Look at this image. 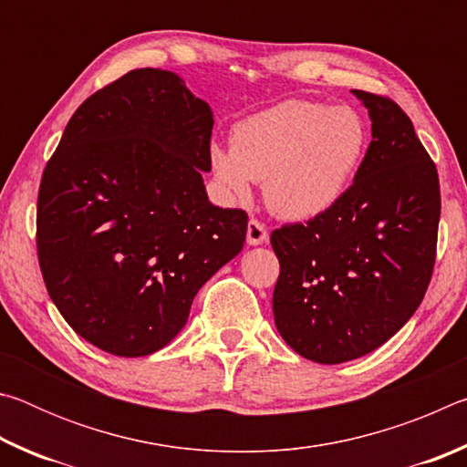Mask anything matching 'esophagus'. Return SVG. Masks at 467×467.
Returning <instances> with one entry per match:
<instances>
[{"label":"esophagus","mask_w":467,"mask_h":467,"mask_svg":"<svg viewBox=\"0 0 467 467\" xmlns=\"http://www.w3.org/2000/svg\"><path fill=\"white\" fill-rule=\"evenodd\" d=\"M267 241V228L264 223H259V220L251 218L249 224H247V243L249 244H262Z\"/></svg>","instance_id":"esophagus-1"}]
</instances>
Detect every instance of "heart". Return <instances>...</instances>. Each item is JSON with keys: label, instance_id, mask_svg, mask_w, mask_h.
Segmentation results:
<instances>
[{"label": "heart", "instance_id": "heart-1", "mask_svg": "<svg viewBox=\"0 0 467 467\" xmlns=\"http://www.w3.org/2000/svg\"><path fill=\"white\" fill-rule=\"evenodd\" d=\"M367 146L368 128L354 109L284 100L236 123L231 148H212L210 162L228 195L247 197L251 181H264L274 214L311 220L342 200Z\"/></svg>", "mask_w": 467, "mask_h": 467}]
</instances>
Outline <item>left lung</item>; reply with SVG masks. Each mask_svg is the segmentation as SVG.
Instances as JSON below:
<instances>
[{"mask_svg": "<svg viewBox=\"0 0 467 467\" xmlns=\"http://www.w3.org/2000/svg\"><path fill=\"white\" fill-rule=\"evenodd\" d=\"M352 94L373 121L354 183L327 212L270 239L280 262L275 327L321 365L365 357L398 334L420 306L437 255V167L391 99Z\"/></svg>", "mask_w": 467, "mask_h": 467, "instance_id": "obj_1", "label": "left lung"}]
</instances>
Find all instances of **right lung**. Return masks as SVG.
<instances>
[{
    "instance_id": "add662e5",
    "label": "right lung",
    "mask_w": 467,
    "mask_h": 467,
    "mask_svg": "<svg viewBox=\"0 0 467 467\" xmlns=\"http://www.w3.org/2000/svg\"><path fill=\"white\" fill-rule=\"evenodd\" d=\"M212 128L177 74L131 69L78 107L47 162L38 265L63 319L100 350H161L243 249L247 214L212 205L203 187Z\"/></svg>"
}]
</instances>
